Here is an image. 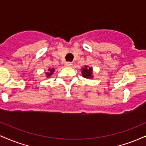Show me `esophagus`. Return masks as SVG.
<instances>
[{
    "label": "esophagus",
    "instance_id": "obj_1",
    "mask_svg": "<svg viewBox=\"0 0 146 146\" xmlns=\"http://www.w3.org/2000/svg\"><path fill=\"white\" fill-rule=\"evenodd\" d=\"M72 65H73V64H72V62H67L65 63V66H68V67H70Z\"/></svg>",
    "mask_w": 146,
    "mask_h": 146
}]
</instances>
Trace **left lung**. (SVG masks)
<instances>
[{
  "label": "left lung",
  "mask_w": 146,
  "mask_h": 146,
  "mask_svg": "<svg viewBox=\"0 0 146 146\" xmlns=\"http://www.w3.org/2000/svg\"><path fill=\"white\" fill-rule=\"evenodd\" d=\"M82 74L85 78H93V68L91 67H88V66H85L84 68H82Z\"/></svg>",
  "instance_id": "obj_1"
}]
</instances>
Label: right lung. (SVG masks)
Masks as SVG:
<instances>
[{"label": "right lung", "mask_w": 146, "mask_h": 146, "mask_svg": "<svg viewBox=\"0 0 146 146\" xmlns=\"http://www.w3.org/2000/svg\"><path fill=\"white\" fill-rule=\"evenodd\" d=\"M48 71V72H46V73H45V74H46L47 78H49V77L51 76V75H53V72H54L55 69H54V68H49Z\"/></svg>", "instance_id": "right-lung-1"}]
</instances>
